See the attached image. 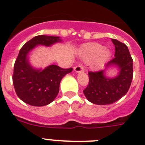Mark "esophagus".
<instances>
[{
    "mask_svg": "<svg viewBox=\"0 0 145 145\" xmlns=\"http://www.w3.org/2000/svg\"><path fill=\"white\" fill-rule=\"evenodd\" d=\"M74 70L76 72H84L85 70H84V67L83 66V65H79L74 67Z\"/></svg>",
    "mask_w": 145,
    "mask_h": 145,
    "instance_id": "34e87169",
    "label": "esophagus"
}]
</instances>
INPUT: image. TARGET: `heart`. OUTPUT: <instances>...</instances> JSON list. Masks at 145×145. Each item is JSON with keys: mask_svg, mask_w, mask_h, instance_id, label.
<instances>
[{"mask_svg": "<svg viewBox=\"0 0 145 145\" xmlns=\"http://www.w3.org/2000/svg\"><path fill=\"white\" fill-rule=\"evenodd\" d=\"M83 59L91 61V66L94 70H99L104 66L110 57V52L102 45L97 43L84 44L80 48Z\"/></svg>", "mask_w": 145, "mask_h": 145, "instance_id": "1", "label": "heart"}]
</instances>
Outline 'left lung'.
<instances>
[{
	"mask_svg": "<svg viewBox=\"0 0 145 145\" xmlns=\"http://www.w3.org/2000/svg\"><path fill=\"white\" fill-rule=\"evenodd\" d=\"M115 57L108 61L106 69L98 72H88L89 82L84 90L89 102L98 105H110L123 97L129 91L133 78V59L127 46L116 39ZM116 66L120 70L118 76L109 79L104 75L110 66Z\"/></svg>",
	"mask_w": 145,
	"mask_h": 145,
	"instance_id": "8db88e82",
	"label": "left lung"
}]
</instances>
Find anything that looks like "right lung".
<instances>
[{
    "label": "right lung",
    "instance_id": "right-lung-1",
    "mask_svg": "<svg viewBox=\"0 0 145 145\" xmlns=\"http://www.w3.org/2000/svg\"><path fill=\"white\" fill-rule=\"evenodd\" d=\"M59 37L38 35L27 42L15 61L13 84L19 98L29 105L41 107L54 100L59 91L61 80L72 68L63 69L55 65L36 70L29 65L28 54L38 45L50 46L61 42Z\"/></svg>",
    "mask_w": 145,
    "mask_h": 145
}]
</instances>
